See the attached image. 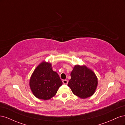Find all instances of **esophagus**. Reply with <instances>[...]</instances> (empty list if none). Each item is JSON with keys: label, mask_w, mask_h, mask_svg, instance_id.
Wrapping results in <instances>:
<instances>
[{"label": "esophagus", "mask_w": 125, "mask_h": 125, "mask_svg": "<svg viewBox=\"0 0 125 125\" xmlns=\"http://www.w3.org/2000/svg\"><path fill=\"white\" fill-rule=\"evenodd\" d=\"M62 82H63V84H67L68 83V81L67 80H62Z\"/></svg>", "instance_id": "esophagus-1"}]
</instances>
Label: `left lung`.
<instances>
[{"label":"left lung","mask_w":125,"mask_h":125,"mask_svg":"<svg viewBox=\"0 0 125 125\" xmlns=\"http://www.w3.org/2000/svg\"><path fill=\"white\" fill-rule=\"evenodd\" d=\"M68 85L72 92L81 99H86L95 92L98 79L93 71L85 65H75L70 73Z\"/></svg>","instance_id":"obj_1"}]
</instances>
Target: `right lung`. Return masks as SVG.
Wrapping results in <instances>:
<instances>
[{"mask_svg":"<svg viewBox=\"0 0 125 125\" xmlns=\"http://www.w3.org/2000/svg\"><path fill=\"white\" fill-rule=\"evenodd\" d=\"M62 82L56 72L52 70V63L43 61L32 73L29 81L33 95L39 99L48 100L54 96Z\"/></svg>","mask_w":125,"mask_h":125,"instance_id":"right-lung-1","label":"right lung"}]
</instances>
